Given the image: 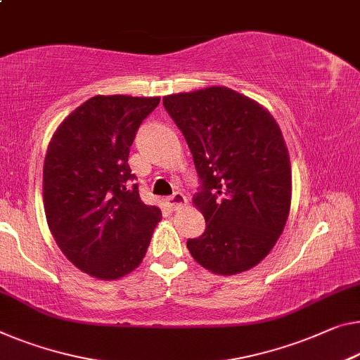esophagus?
<instances>
[{"instance_id":"obj_1","label":"esophagus","mask_w":360,"mask_h":360,"mask_svg":"<svg viewBox=\"0 0 360 360\" xmlns=\"http://www.w3.org/2000/svg\"><path fill=\"white\" fill-rule=\"evenodd\" d=\"M166 202H168L169 208H173V210H179L181 207H184L187 203V198L184 197V194H181V192H174L173 195L166 198Z\"/></svg>"}]
</instances>
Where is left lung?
I'll return each instance as SVG.
<instances>
[{"label": "left lung", "instance_id": "obj_1", "mask_svg": "<svg viewBox=\"0 0 360 360\" xmlns=\"http://www.w3.org/2000/svg\"><path fill=\"white\" fill-rule=\"evenodd\" d=\"M163 105L202 181L192 202L207 228L187 249L217 275L250 270L275 248L291 208V162L280 126L260 103L223 85L166 95Z\"/></svg>", "mask_w": 360, "mask_h": 360}]
</instances>
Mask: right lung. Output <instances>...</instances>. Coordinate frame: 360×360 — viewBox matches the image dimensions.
<instances>
[{"mask_svg": "<svg viewBox=\"0 0 360 360\" xmlns=\"http://www.w3.org/2000/svg\"><path fill=\"white\" fill-rule=\"evenodd\" d=\"M160 96L96 95L64 117L43 165V207L58 248L80 271L120 280L141 265L162 219L132 184L127 158Z\"/></svg>", "mask_w": 360, "mask_h": 360, "instance_id": "1", "label": "right lung"}]
</instances>
